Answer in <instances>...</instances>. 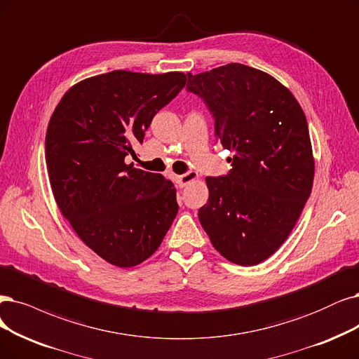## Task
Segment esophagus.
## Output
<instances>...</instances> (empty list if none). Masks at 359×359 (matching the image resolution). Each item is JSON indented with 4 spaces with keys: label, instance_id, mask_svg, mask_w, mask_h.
<instances>
[{
    "label": "esophagus",
    "instance_id": "esophagus-1",
    "mask_svg": "<svg viewBox=\"0 0 359 359\" xmlns=\"http://www.w3.org/2000/svg\"><path fill=\"white\" fill-rule=\"evenodd\" d=\"M175 179H176V183L179 184L180 188H184V187H188L189 183H192V182H195L198 179V172L188 171V172H184V175H182V176H176Z\"/></svg>",
    "mask_w": 359,
    "mask_h": 359
}]
</instances>
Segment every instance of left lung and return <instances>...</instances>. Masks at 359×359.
I'll list each match as a JSON object with an SVG mask.
<instances>
[{
    "instance_id": "obj_1",
    "label": "left lung",
    "mask_w": 359,
    "mask_h": 359,
    "mask_svg": "<svg viewBox=\"0 0 359 359\" xmlns=\"http://www.w3.org/2000/svg\"><path fill=\"white\" fill-rule=\"evenodd\" d=\"M188 91L204 99L232 168L207 177L198 217L219 253L255 266L296 226L312 191L315 159L302 106L272 75L241 63L188 74Z\"/></svg>"
}]
</instances>
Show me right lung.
Returning a JSON list of instances; mask_svg holds the SVG:
<instances>
[{
  "label": "right lung",
  "mask_w": 359,
  "mask_h": 359,
  "mask_svg": "<svg viewBox=\"0 0 359 359\" xmlns=\"http://www.w3.org/2000/svg\"><path fill=\"white\" fill-rule=\"evenodd\" d=\"M187 84L183 72L112 71L65 93L46 135L50 187L59 210L88 248L131 268L161 245L177 215L176 188L126 164L155 114Z\"/></svg>",
  "instance_id": "1"
}]
</instances>
